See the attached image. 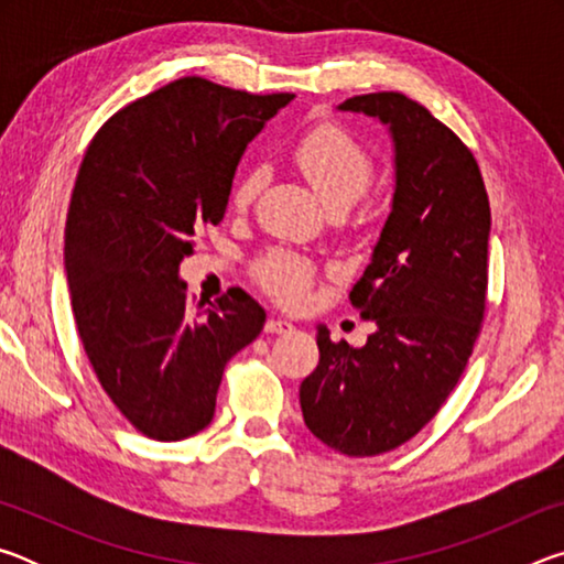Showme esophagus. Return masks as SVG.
Segmentation results:
<instances>
[{"instance_id":"1","label":"esophagus","mask_w":564,"mask_h":564,"mask_svg":"<svg viewBox=\"0 0 564 564\" xmlns=\"http://www.w3.org/2000/svg\"><path fill=\"white\" fill-rule=\"evenodd\" d=\"M293 323L283 321V318H269L265 321V333H291Z\"/></svg>"}]
</instances>
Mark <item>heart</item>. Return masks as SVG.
Instances as JSON below:
<instances>
[{"instance_id":"1","label":"heart","mask_w":564,"mask_h":564,"mask_svg":"<svg viewBox=\"0 0 564 564\" xmlns=\"http://www.w3.org/2000/svg\"><path fill=\"white\" fill-rule=\"evenodd\" d=\"M289 156L330 212L356 204L373 181L376 164L370 151L338 123H318L301 133L291 144ZM263 181L259 166L236 176L231 188L236 212H246L256 202ZM313 275V265L291 251H269L256 263V281L261 289L289 308H299L308 299Z\"/></svg>"}]
</instances>
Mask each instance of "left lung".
Returning a JSON list of instances; mask_svg holds the SVG:
<instances>
[{
    "label": "left lung",
    "instance_id": "1",
    "mask_svg": "<svg viewBox=\"0 0 564 564\" xmlns=\"http://www.w3.org/2000/svg\"><path fill=\"white\" fill-rule=\"evenodd\" d=\"M340 109L380 119L395 144L393 208L348 295L378 328L362 348L318 328L301 410L321 443L373 457L431 423L473 356L488 305L490 202L473 151L423 104L376 91Z\"/></svg>",
    "mask_w": 564,
    "mask_h": 564
}]
</instances>
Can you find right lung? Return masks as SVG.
Listing matches in <instances>:
<instances>
[{"instance_id": "add662e5", "label": "right lung", "mask_w": 564, "mask_h": 564, "mask_svg": "<svg viewBox=\"0 0 564 564\" xmlns=\"http://www.w3.org/2000/svg\"><path fill=\"white\" fill-rule=\"evenodd\" d=\"M291 99L184 76L119 109L84 154L64 231L74 321L101 388L151 441L204 431L226 362L263 330L241 289L194 303L178 263L221 221L248 141Z\"/></svg>"}]
</instances>
